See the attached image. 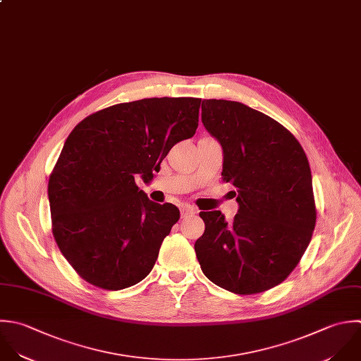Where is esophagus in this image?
I'll use <instances>...</instances> for the list:
<instances>
[{"mask_svg": "<svg viewBox=\"0 0 361 361\" xmlns=\"http://www.w3.org/2000/svg\"><path fill=\"white\" fill-rule=\"evenodd\" d=\"M195 214V208H192L191 205H184L181 208V218H187V216H192Z\"/></svg>", "mask_w": 361, "mask_h": 361, "instance_id": "34e87169", "label": "esophagus"}]
</instances>
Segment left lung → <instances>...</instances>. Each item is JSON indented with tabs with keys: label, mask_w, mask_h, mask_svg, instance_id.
Here are the masks:
<instances>
[{
	"label": "left lung",
	"mask_w": 361,
	"mask_h": 361,
	"mask_svg": "<svg viewBox=\"0 0 361 361\" xmlns=\"http://www.w3.org/2000/svg\"><path fill=\"white\" fill-rule=\"evenodd\" d=\"M201 108L222 146L224 181L236 187L239 211L231 222L221 211L200 212L205 232L194 245L197 259L221 288L267 291L297 267L315 229L307 154L288 129L242 102L204 99Z\"/></svg>",
	"instance_id": "left-lung-1"
}]
</instances>
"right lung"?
Returning a JSON list of instances; mask_svg holds the SVG:
<instances>
[{
	"label": "right lung",
	"mask_w": 361,
	"mask_h": 361,
	"mask_svg": "<svg viewBox=\"0 0 361 361\" xmlns=\"http://www.w3.org/2000/svg\"><path fill=\"white\" fill-rule=\"evenodd\" d=\"M201 98H145L84 118L68 135L49 177L54 240L87 283L118 291L142 281L180 218L139 190L161 160L198 126Z\"/></svg>",
	"instance_id": "add662e5"
}]
</instances>
